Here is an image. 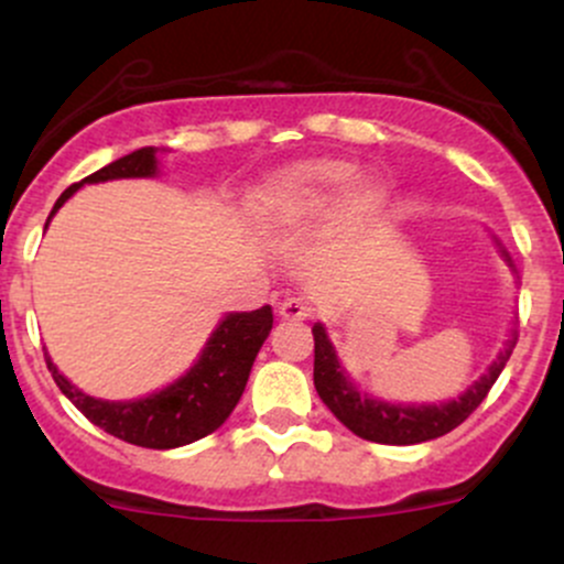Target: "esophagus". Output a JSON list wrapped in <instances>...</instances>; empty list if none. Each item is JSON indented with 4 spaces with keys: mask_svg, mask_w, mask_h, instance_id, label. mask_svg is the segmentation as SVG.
<instances>
[{
    "mask_svg": "<svg viewBox=\"0 0 564 564\" xmlns=\"http://www.w3.org/2000/svg\"><path fill=\"white\" fill-rule=\"evenodd\" d=\"M278 313H281L286 322H302V318H307L313 313V305L311 302H305L302 297H289L281 302V307H278Z\"/></svg>",
    "mask_w": 564,
    "mask_h": 564,
    "instance_id": "34e87169",
    "label": "esophagus"
}]
</instances>
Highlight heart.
I'll return each mask as SVG.
<instances>
[{"label":"heart","instance_id":"obj_1","mask_svg":"<svg viewBox=\"0 0 564 564\" xmlns=\"http://www.w3.org/2000/svg\"><path fill=\"white\" fill-rule=\"evenodd\" d=\"M354 177L346 162H302L272 175L253 197L267 221H307L335 203L337 192ZM383 194L376 186H361L348 197L351 216H370L381 207Z\"/></svg>","mask_w":564,"mask_h":564}]
</instances>
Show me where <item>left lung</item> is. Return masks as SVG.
<instances>
[{
    "label": "left lung",
    "mask_w": 564,
    "mask_h": 564,
    "mask_svg": "<svg viewBox=\"0 0 564 564\" xmlns=\"http://www.w3.org/2000/svg\"><path fill=\"white\" fill-rule=\"evenodd\" d=\"M313 340H316V346H313V354H316V359H313V383H316V391L324 400V405L354 435L365 437V441L387 443V446H413V443H424L432 441V437L446 435V432L459 426L481 405L489 389L500 378L506 361L511 359L519 337L508 340L506 351L497 357L489 372L481 376V381L473 383L459 400L443 402V405H391V402L361 397L357 387L346 378V372L340 370V361H337L335 348H332L322 324L313 327Z\"/></svg>",
    "instance_id": "obj_1"
}]
</instances>
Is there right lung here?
I'll return each mask as SVG.
<instances>
[{"instance_id":"right-lung-1","label":"right lung","mask_w":564,"mask_h":564,"mask_svg":"<svg viewBox=\"0 0 564 564\" xmlns=\"http://www.w3.org/2000/svg\"><path fill=\"white\" fill-rule=\"evenodd\" d=\"M156 175V151L153 148H140L129 156L116 159L108 167L97 170L94 175L73 183L53 205L51 216L58 210L83 183L116 181V177H151ZM47 227V224H45ZM272 329V307L264 305L251 313H229L218 329L207 340L203 357L197 365L177 378L173 387L156 391L151 397L132 402H108L94 400L75 389L67 378L58 372L51 357L45 354V365L51 370L53 381L62 389V394L73 402L75 408L97 424L99 430L110 432L118 441H127L142 448H177L186 443L199 441L210 435L229 419L235 411L237 400L246 389L248 372H251L253 359Z\"/></svg>"}]
</instances>
